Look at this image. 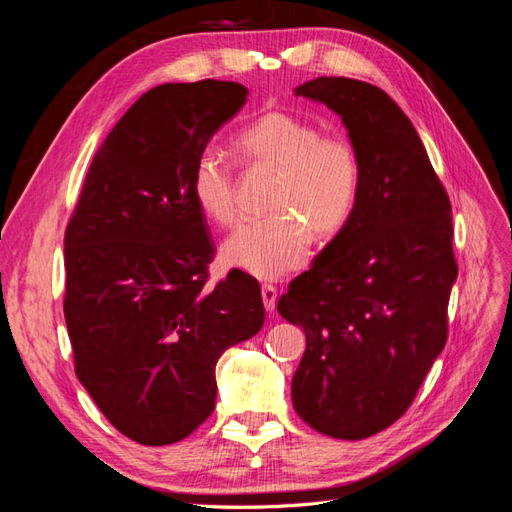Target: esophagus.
Here are the masks:
<instances>
[{"label":"esophagus","instance_id":"esophagus-1","mask_svg":"<svg viewBox=\"0 0 512 512\" xmlns=\"http://www.w3.org/2000/svg\"><path fill=\"white\" fill-rule=\"evenodd\" d=\"M260 294H262V303H265V309L271 314L275 309V301H277V288L271 284H262Z\"/></svg>","mask_w":512,"mask_h":512}]
</instances>
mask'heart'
<instances>
[{
    "instance_id": "heart-1",
    "label": "heart",
    "mask_w": 512,
    "mask_h": 512,
    "mask_svg": "<svg viewBox=\"0 0 512 512\" xmlns=\"http://www.w3.org/2000/svg\"><path fill=\"white\" fill-rule=\"evenodd\" d=\"M254 168L275 170L271 218L243 220L224 239V265L260 280L299 269L312 235L331 241L352 220L363 185V164L344 136H322L316 123L286 111H269L232 141ZM192 196L209 220L228 224L237 213V179L218 149H203L192 166Z\"/></svg>"
}]
</instances>
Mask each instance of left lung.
I'll use <instances>...</instances> for the list:
<instances>
[{
  "label": "left lung",
  "instance_id": "1",
  "mask_svg": "<svg viewBox=\"0 0 512 512\" xmlns=\"http://www.w3.org/2000/svg\"><path fill=\"white\" fill-rule=\"evenodd\" d=\"M297 96L342 117L363 185L348 226L277 301L307 337L292 406L324 436L363 440L404 416L446 344L457 280L451 200L386 91L320 76Z\"/></svg>",
  "mask_w": 512,
  "mask_h": 512
}]
</instances>
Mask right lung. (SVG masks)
I'll list each match as a JSON object with an SVG mask.
<instances>
[{"mask_svg":"<svg viewBox=\"0 0 512 512\" xmlns=\"http://www.w3.org/2000/svg\"><path fill=\"white\" fill-rule=\"evenodd\" d=\"M245 100L232 81L149 89L104 138L66 228L74 371L138 444H173L203 425L215 363L265 322L252 275L205 288L215 245L190 185L196 156Z\"/></svg>","mask_w":512,"mask_h":512,"instance_id":"1","label":"right lung"}]
</instances>
